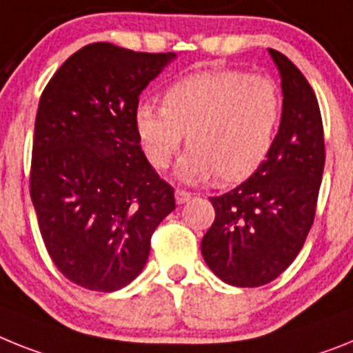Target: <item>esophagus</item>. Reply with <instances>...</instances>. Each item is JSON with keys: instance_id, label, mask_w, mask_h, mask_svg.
Masks as SVG:
<instances>
[{"instance_id": "1", "label": "esophagus", "mask_w": 353, "mask_h": 353, "mask_svg": "<svg viewBox=\"0 0 353 353\" xmlns=\"http://www.w3.org/2000/svg\"><path fill=\"white\" fill-rule=\"evenodd\" d=\"M174 200H176V203H179V205H182V203H188V201L191 200V192L183 191V189H176V191H174Z\"/></svg>"}]
</instances>
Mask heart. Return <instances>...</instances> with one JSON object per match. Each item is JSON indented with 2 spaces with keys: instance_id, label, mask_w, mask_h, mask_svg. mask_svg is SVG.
<instances>
[{
  "instance_id": "heart-1",
  "label": "heart",
  "mask_w": 353,
  "mask_h": 353,
  "mask_svg": "<svg viewBox=\"0 0 353 353\" xmlns=\"http://www.w3.org/2000/svg\"><path fill=\"white\" fill-rule=\"evenodd\" d=\"M282 117V94L273 78L237 69L201 71L171 83L162 105L143 101L135 132L148 161L165 170L182 146L179 179L200 183L245 180L266 161Z\"/></svg>"
}]
</instances>
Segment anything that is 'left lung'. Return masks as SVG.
I'll list each match as a JSON object with an SVG mask.
<instances>
[{
	"mask_svg": "<svg viewBox=\"0 0 353 353\" xmlns=\"http://www.w3.org/2000/svg\"><path fill=\"white\" fill-rule=\"evenodd\" d=\"M268 51L282 78L279 134L248 180L210 198L216 218L201 239L207 266L237 288L268 284L296 259L323 176V123L314 90L288 57Z\"/></svg>",
	"mask_w": 353,
	"mask_h": 353,
	"instance_id": "8db88e82",
	"label": "left lung"
}]
</instances>
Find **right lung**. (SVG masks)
<instances>
[{"label":"right lung","mask_w":353,"mask_h":353,"mask_svg":"<svg viewBox=\"0 0 353 353\" xmlns=\"http://www.w3.org/2000/svg\"><path fill=\"white\" fill-rule=\"evenodd\" d=\"M94 42L42 90L30 196L51 261L65 279L112 293L143 271L174 191L143 153L139 94L174 59Z\"/></svg>","instance_id":"add662e5"}]
</instances>
